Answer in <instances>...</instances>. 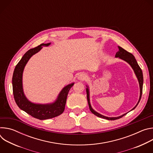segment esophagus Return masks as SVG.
Listing matches in <instances>:
<instances>
[{"label": "esophagus", "instance_id": "esophagus-1", "mask_svg": "<svg viewBox=\"0 0 153 153\" xmlns=\"http://www.w3.org/2000/svg\"><path fill=\"white\" fill-rule=\"evenodd\" d=\"M87 78V76L86 74L82 73H80L78 76H77V79L79 80H86Z\"/></svg>", "mask_w": 153, "mask_h": 153}]
</instances>
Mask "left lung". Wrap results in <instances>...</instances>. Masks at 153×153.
Returning <instances> with one entry per match:
<instances>
[{"label":"left lung","instance_id":"1","mask_svg":"<svg viewBox=\"0 0 153 153\" xmlns=\"http://www.w3.org/2000/svg\"><path fill=\"white\" fill-rule=\"evenodd\" d=\"M118 48H119V51L116 53V55H115V57L116 58H119L121 60H123L124 61H125L126 62H127L131 67L132 68V69L134 71V73L137 79L138 82H139V88H140V96H139V100L137 103V104L136 105V106L131 110L129 111H128V113L131 111L132 110H134V109L136 108V106H137V105L139 104L141 97H142V89H143V73H142V71L141 70V68H140V67L139 66V65L137 62L136 59H135L134 56L131 54L128 51H126L125 50H124L123 48H122V47L117 46ZM86 97H87V100H88V105H89V108L90 110L91 111V112L92 113H93L94 115H96V116L100 117V118H103L106 120H114L116 119H119L121 117H122L123 116L126 115L128 113H126L120 116H117V117H107L105 116H103L99 113H97V111H96L94 109L92 108L91 103H90V88H89V86L88 85H86Z\"/></svg>","mask_w":153,"mask_h":153}]
</instances>
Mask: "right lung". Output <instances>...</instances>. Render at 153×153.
Wrapping results in <instances>:
<instances>
[{
  "label": "right lung",
  "mask_w": 153,
  "mask_h": 153,
  "mask_svg": "<svg viewBox=\"0 0 153 153\" xmlns=\"http://www.w3.org/2000/svg\"><path fill=\"white\" fill-rule=\"evenodd\" d=\"M50 45L51 42L42 43L38 47L26 52L16 66L12 79L13 95L16 104L20 110L39 120H46L57 117L64 111L68 92L74 84V82H73L64 86L56 100L51 103H34L26 97L23 88V73L26 65L30 58L40 51L43 47H48Z\"/></svg>",
  "instance_id": "obj_1"
}]
</instances>
